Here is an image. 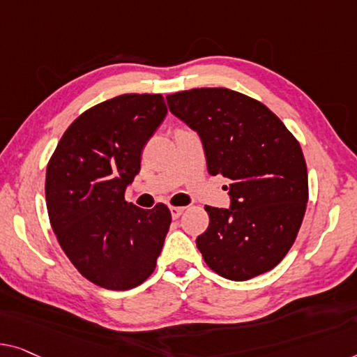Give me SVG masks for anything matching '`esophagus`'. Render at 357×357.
Masks as SVG:
<instances>
[{"mask_svg":"<svg viewBox=\"0 0 357 357\" xmlns=\"http://www.w3.org/2000/svg\"><path fill=\"white\" fill-rule=\"evenodd\" d=\"M184 210H185L184 206H169V211H172L173 220H178V218H179L181 215H183Z\"/></svg>","mask_w":357,"mask_h":357,"instance_id":"34e87169","label":"esophagus"}]
</instances>
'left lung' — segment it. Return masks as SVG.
<instances>
[{
    "label": "left lung",
    "instance_id": "8db88e82",
    "mask_svg": "<svg viewBox=\"0 0 357 357\" xmlns=\"http://www.w3.org/2000/svg\"><path fill=\"white\" fill-rule=\"evenodd\" d=\"M167 102L199 132L208 173L227 179L231 208L206 205L210 225L195 241L205 263L237 282L268 273L294 245L306 211L300 142L264 104L232 89L195 88Z\"/></svg>",
    "mask_w": 357,
    "mask_h": 357
}]
</instances>
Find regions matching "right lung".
<instances>
[{
  "label": "right lung",
  "instance_id": "right-lung-1",
  "mask_svg": "<svg viewBox=\"0 0 357 357\" xmlns=\"http://www.w3.org/2000/svg\"><path fill=\"white\" fill-rule=\"evenodd\" d=\"M167 115L162 94H121L83 112L46 168V206L63 253L78 273L107 290H130L153 273L172 213L142 210L125 189Z\"/></svg>",
  "mask_w": 357,
  "mask_h": 357
}]
</instances>
